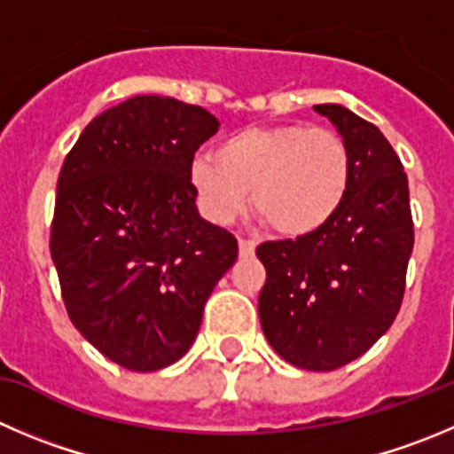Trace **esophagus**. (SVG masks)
<instances>
[{
	"label": "esophagus",
	"instance_id": "obj_1",
	"mask_svg": "<svg viewBox=\"0 0 454 454\" xmlns=\"http://www.w3.org/2000/svg\"><path fill=\"white\" fill-rule=\"evenodd\" d=\"M239 249H240V256H252L254 249H256V240H254V239H240L239 240Z\"/></svg>",
	"mask_w": 454,
	"mask_h": 454
}]
</instances>
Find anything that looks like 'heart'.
<instances>
[{
	"mask_svg": "<svg viewBox=\"0 0 454 454\" xmlns=\"http://www.w3.org/2000/svg\"><path fill=\"white\" fill-rule=\"evenodd\" d=\"M349 151L330 129L305 124L247 127L192 165L198 205L209 220L227 224L254 211L280 236L321 230L343 205L349 187Z\"/></svg>",
	"mask_w": 454,
	"mask_h": 454,
	"instance_id": "heart-1",
	"label": "heart"
}]
</instances>
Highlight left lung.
<instances>
[{
    "instance_id": "8db88e82",
    "label": "left lung",
    "mask_w": 454,
    "mask_h": 454,
    "mask_svg": "<svg viewBox=\"0 0 454 454\" xmlns=\"http://www.w3.org/2000/svg\"><path fill=\"white\" fill-rule=\"evenodd\" d=\"M314 111L349 151L348 196L321 230L258 245V314L287 364L330 372L368 352L399 314L414 224L408 176L383 133L339 105Z\"/></svg>"
}]
</instances>
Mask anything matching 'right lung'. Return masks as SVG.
<instances>
[{
	"label": "right lung",
	"mask_w": 454,
	"mask_h": 454,
	"mask_svg": "<svg viewBox=\"0 0 454 454\" xmlns=\"http://www.w3.org/2000/svg\"><path fill=\"white\" fill-rule=\"evenodd\" d=\"M215 131L202 106L136 95L86 124L59 171L51 256L64 308L133 372L192 348L211 289L239 258L234 234L196 209L193 155Z\"/></svg>",
	"instance_id": "right-lung-1"
}]
</instances>
